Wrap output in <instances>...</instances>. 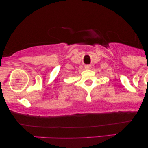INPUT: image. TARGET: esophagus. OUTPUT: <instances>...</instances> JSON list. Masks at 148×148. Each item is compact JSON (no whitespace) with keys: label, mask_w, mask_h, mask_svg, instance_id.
<instances>
[{"label":"esophagus","mask_w":148,"mask_h":148,"mask_svg":"<svg viewBox=\"0 0 148 148\" xmlns=\"http://www.w3.org/2000/svg\"><path fill=\"white\" fill-rule=\"evenodd\" d=\"M90 67H91V65H90V64H87V65L85 66V68L87 69H90Z\"/></svg>","instance_id":"obj_1"}]
</instances>
